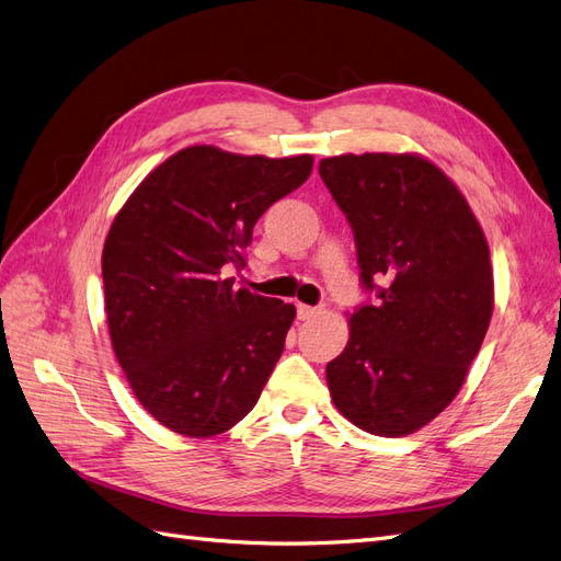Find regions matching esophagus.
Masks as SVG:
<instances>
[{
  "label": "esophagus",
  "mask_w": 561,
  "mask_h": 561,
  "mask_svg": "<svg viewBox=\"0 0 561 561\" xmlns=\"http://www.w3.org/2000/svg\"><path fill=\"white\" fill-rule=\"evenodd\" d=\"M316 313H318L316 307H307V304H297V318H299V320H309V318H313Z\"/></svg>",
  "instance_id": "esophagus-1"
}]
</instances>
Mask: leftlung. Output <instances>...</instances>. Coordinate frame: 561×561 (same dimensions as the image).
Instances as JSON below:
<instances>
[{"mask_svg":"<svg viewBox=\"0 0 561 561\" xmlns=\"http://www.w3.org/2000/svg\"><path fill=\"white\" fill-rule=\"evenodd\" d=\"M318 171L353 229L363 287L377 293L328 363L330 396L353 426L410 435L456 398L484 342L494 311L484 231L419 154H342Z\"/></svg>","mask_w":561,"mask_h":561,"instance_id":"1","label":"left lung"}]
</instances>
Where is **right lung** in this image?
<instances>
[{
	"instance_id": "add662e5",
	"label": "right lung",
	"mask_w": 561,
	"mask_h": 561,
	"mask_svg": "<svg viewBox=\"0 0 561 561\" xmlns=\"http://www.w3.org/2000/svg\"><path fill=\"white\" fill-rule=\"evenodd\" d=\"M311 154L266 159L180 149L116 213L103 248L112 348L135 398L165 428L236 426L274 371L293 304L233 287L252 229L307 182Z\"/></svg>"
}]
</instances>
